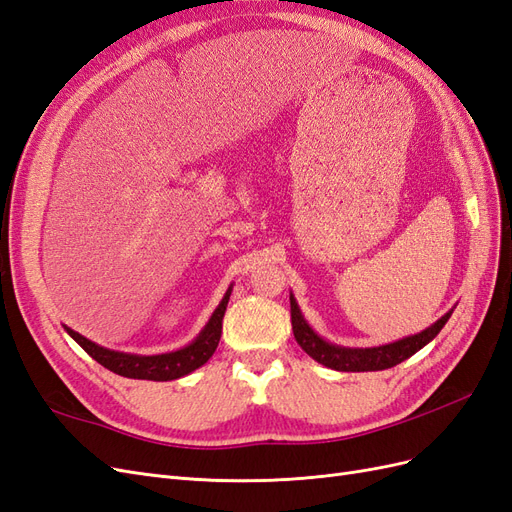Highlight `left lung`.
<instances>
[{"instance_id":"1","label":"left lung","mask_w":512,"mask_h":512,"mask_svg":"<svg viewBox=\"0 0 512 512\" xmlns=\"http://www.w3.org/2000/svg\"><path fill=\"white\" fill-rule=\"evenodd\" d=\"M451 314L453 309L448 314H444L438 322H433L429 329L399 339V342H393V344L376 346V348H344V346L329 344L327 339H322L312 327H309L297 301H294V297L290 294V318H292V331L297 344L312 356L314 361L337 371H380V369L395 367L401 361L410 359V356L416 354L423 346H427L431 339L442 331Z\"/></svg>"}]
</instances>
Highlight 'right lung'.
I'll use <instances>...</instances> for the list:
<instances>
[{
  "instance_id": "obj_1",
  "label": "right lung",
  "mask_w": 512,
  "mask_h": 512,
  "mask_svg": "<svg viewBox=\"0 0 512 512\" xmlns=\"http://www.w3.org/2000/svg\"><path fill=\"white\" fill-rule=\"evenodd\" d=\"M230 292L232 288L226 290L224 299L220 301L218 307H215L213 316L205 324V329L198 333L194 342L175 352L151 354V356L117 352V350H108L94 342H89L87 337L72 331L70 327H64V329L68 331V335L74 339V342L91 356V359H96L100 365L111 369L113 374H119L123 378H134V380H156V382L177 380L181 376L192 374V371L198 369L200 365H205L211 359L215 348H218L220 337H222V320H224Z\"/></svg>"
}]
</instances>
